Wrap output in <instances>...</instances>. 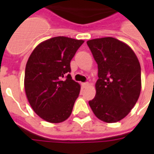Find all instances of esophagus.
<instances>
[{
	"label": "esophagus",
	"mask_w": 154,
	"mask_h": 154,
	"mask_svg": "<svg viewBox=\"0 0 154 154\" xmlns=\"http://www.w3.org/2000/svg\"><path fill=\"white\" fill-rule=\"evenodd\" d=\"M82 85L83 88H86V87L89 85V83H88V82H85V83H82Z\"/></svg>",
	"instance_id": "34e87169"
}]
</instances>
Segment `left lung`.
Returning <instances> with one entry per match:
<instances>
[{
    "label": "left lung",
    "instance_id": "obj_1",
    "mask_svg": "<svg viewBox=\"0 0 154 154\" xmlns=\"http://www.w3.org/2000/svg\"><path fill=\"white\" fill-rule=\"evenodd\" d=\"M87 45L98 67L96 95L89 101L98 119L107 123L126 117L140 96L141 65L129 45L113 37L89 40Z\"/></svg>",
    "mask_w": 154,
    "mask_h": 154
}]
</instances>
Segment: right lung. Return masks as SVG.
I'll return each mask as SVG.
<instances>
[{"label": "right lung", "mask_w": 154, "mask_h": 154, "mask_svg": "<svg viewBox=\"0 0 154 154\" xmlns=\"http://www.w3.org/2000/svg\"><path fill=\"white\" fill-rule=\"evenodd\" d=\"M82 40L56 37L31 53L25 72V90L34 112L42 119L60 123L69 118L81 86L72 79L70 61Z\"/></svg>", "instance_id": "right-lung-1"}]
</instances>
